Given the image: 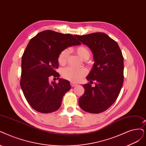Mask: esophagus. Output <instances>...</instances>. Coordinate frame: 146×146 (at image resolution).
<instances>
[{
  "mask_svg": "<svg viewBox=\"0 0 146 146\" xmlns=\"http://www.w3.org/2000/svg\"><path fill=\"white\" fill-rule=\"evenodd\" d=\"M70 85H71V86H72V87H75V86L77 85L76 84H75L74 82H71V83H70Z\"/></svg>",
  "mask_w": 146,
  "mask_h": 146,
  "instance_id": "obj_1",
  "label": "esophagus"
}]
</instances>
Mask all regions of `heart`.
I'll return each instance as SVG.
<instances>
[{"label": "heart", "instance_id": "b5f03b06", "mask_svg": "<svg viewBox=\"0 0 146 146\" xmlns=\"http://www.w3.org/2000/svg\"><path fill=\"white\" fill-rule=\"evenodd\" d=\"M74 51L76 52L78 56L84 60H87L89 59L91 55L90 51L85 46H79L75 48ZM68 55V50L67 49H65L62 51L58 56V62L61 65H64L67 61ZM86 74H87V71L85 68H76L69 67L62 70V76L64 79L70 80V81L77 82L84 77Z\"/></svg>", "mask_w": 146, "mask_h": 146}]
</instances>
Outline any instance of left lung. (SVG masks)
<instances>
[{
  "label": "left lung",
  "mask_w": 146,
  "mask_h": 146,
  "mask_svg": "<svg viewBox=\"0 0 146 146\" xmlns=\"http://www.w3.org/2000/svg\"><path fill=\"white\" fill-rule=\"evenodd\" d=\"M74 36L92 51L94 63L87 79L95 81L83 85L84 94L79 99L82 110L99 114L108 109L120 94L123 84L124 63L117 42L102 32Z\"/></svg>",
  "instance_id": "obj_1"
}]
</instances>
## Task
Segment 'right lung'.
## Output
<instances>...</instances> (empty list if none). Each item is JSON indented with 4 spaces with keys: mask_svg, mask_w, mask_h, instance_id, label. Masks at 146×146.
<instances>
[{
    "mask_svg": "<svg viewBox=\"0 0 146 146\" xmlns=\"http://www.w3.org/2000/svg\"><path fill=\"white\" fill-rule=\"evenodd\" d=\"M71 34L50 30L42 31L29 41L21 59L20 86L32 108L41 113L57 111L63 96L71 89L68 80L58 78V83L49 82L53 76L59 77L58 56L67 47L80 45Z\"/></svg>",
    "mask_w": 146,
    "mask_h": 146,
    "instance_id": "1",
    "label": "right lung"
}]
</instances>
